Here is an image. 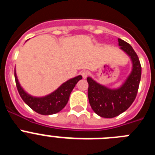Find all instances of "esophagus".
<instances>
[{"instance_id": "34e87169", "label": "esophagus", "mask_w": 155, "mask_h": 155, "mask_svg": "<svg viewBox=\"0 0 155 155\" xmlns=\"http://www.w3.org/2000/svg\"><path fill=\"white\" fill-rule=\"evenodd\" d=\"M81 75L83 77V78H86L88 75H89V72L87 71H83L81 72Z\"/></svg>"}]
</instances>
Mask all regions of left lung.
Here are the masks:
<instances>
[{"instance_id":"8db88e82","label":"left lung","mask_w":155,"mask_h":155,"mask_svg":"<svg viewBox=\"0 0 155 155\" xmlns=\"http://www.w3.org/2000/svg\"><path fill=\"white\" fill-rule=\"evenodd\" d=\"M120 49L130 57L133 70L126 82L118 89H109L87 78V96L91 109L104 118H113L124 113L135 100L141 78V65L136 52L130 45L118 39Z\"/></svg>"}]
</instances>
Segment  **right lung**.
Wrapping results in <instances>:
<instances>
[{
    "instance_id": "1",
    "label": "right lung",
    "mask_w": 155,
    "mask_h": 155,
    "mask_svg": "<svg viewBox=\"0 0 155 155\" xmlns=\"http://www.w3.org/2000/svg\"><path fill=\"white\" fill-rule=\"evenodd\" d=\"M16 87L22 100L32 110L41 115H52L62 110L69 100L70 94L79 80L82 78L81 75L68 80L50 94L42 98H35L27 94L21 88L18 81L15 71Z\"/></svg>"
}]
</instances>
